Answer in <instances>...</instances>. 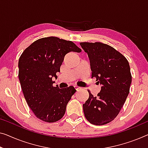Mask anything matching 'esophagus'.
Here are the masks:
<instances>
[{"label": "esophagus", "mask_w": 148, "mask_h": 148, "mask_svg": "<svg viewBox=\"0 0 148 148\" xmlns=\"http://www.w3.org/2000/svg\"><path fill=\"white\" fill-rule=\"evenodd\" d=\"M74 88L75 89H76V90H78L79 89H80V87H79V86H74Z\"/></svg>", "instance_id": "1"}]
</instances>
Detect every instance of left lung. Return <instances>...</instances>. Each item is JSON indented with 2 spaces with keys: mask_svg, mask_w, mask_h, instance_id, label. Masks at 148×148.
<instances>
[{
  "mask_svg": "<svg viewBox=\"0 0 148 148\" xmlns=\"http://www.w3.org/2000/svg\"><path fill=\"white\" fill-rule=\"evenodd\" d=\"M90 60L92 77L102 85L94 97L83 104L86 118L92 124L101 125L118 116L130 92L132 75L128 61L113 47L102 42H80Z\"/></svg>",
  "mask_w": 148,
  "mask_h": 148,
  "instance_id": "1",
  "label": "left lung"
}]
</instances>
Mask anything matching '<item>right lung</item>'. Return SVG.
I'll return each mask as SVG.
<instances>
[{
    "label": "right lung",
    "instance_id": "add662e5",
    "mask_svg": "<svg viewBox=\"0 0 148 148\" xmlns=\"http://www.w3.org/2000/svg\"><path fill=\"white\" fill-rule=\"evenodd\" d=\"M82 50L72 41L54 36L40 38L21 54L18 78L28 106L40 120L55 122L64 115L76 90L73 86L60 89L53 86L52 78L60 72L65 55Z\"/></svg>",
    "mask_w": 148,
    "mask_h": 148
}]
</instances>
